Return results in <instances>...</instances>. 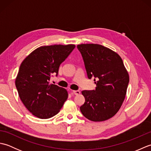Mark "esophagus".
<instances>
[{"label": "esophagus", "instance_id": "esophagus-1", "mask_svg": "<svg viewBox=\"0 0 151 151\" xmlns=\"http://www.w3.org/2000/svg\"><path fill=\"white\" fill-rule=\"evenodd\" d=\"M73 93L75 95H79L80 93H81V91H80L79 90H73Z\"/></svg>", "mask_w": 151, "mask_h": 151}]
</instances>
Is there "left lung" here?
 Returning a JSON list of instances; mask_svg holds the SVG:
<instances>
[{"mask_svg":"<svg viewBox=\"0 0 151 151\" xmlns=\"http://www.w3.org/2000/svg\"><path fill=\"white\" fill-rule=\"evenodd\" d=\"M81 52L89 79L94 78L95 90L82 91L85 102L81 111L92 121H103L119 110L126 96L129 75L121 58L99 44H81Z\"/></svg>","mask_w":151,"mask_h":151,"instance_id":"obj_1","label":"left lung"}]
</instances>
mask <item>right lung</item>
<instances>
[{"instance_id": "obj_1", "label": "right lung", "mask_w": 151, "mask_h": 151, "mask_svg": "<svg viewBox=\"0 0 151 151\" xmlns=\"http://www.w3.org/2000/svg\"><path fill=\"white\" fill-rule=\"evenodd\" d=\"M75 45L42 46L32 52L21 63L15 86L22 103L32 114L40 119L56 115L68 97L65 89L50 84L53 75H58L60 64Z\"/></svg>"}]
</instances>
